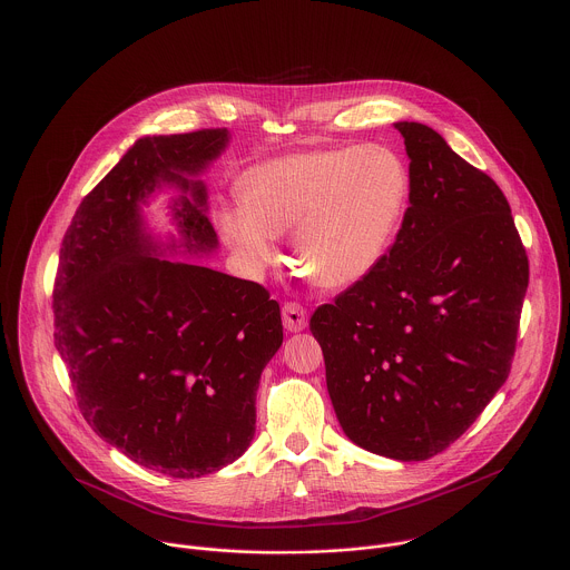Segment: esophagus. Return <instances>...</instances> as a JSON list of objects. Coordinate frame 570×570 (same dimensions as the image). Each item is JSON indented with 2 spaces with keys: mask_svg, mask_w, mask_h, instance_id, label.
<instances>
[{
  "mask_svg": "<svg viewBox=\"0 0 570 570\" xmlns=\"http://www.w3.org/2000/svg\"><path fill=\"white\" fill-rule=\"evenodd\" d=\"M283 325L287 332H303L307 327V312L298 303L283 305Z\"/></svg>",
  "mask_w": 570,
  "mask_h": 570,
  "instance_id": "esophagus-1",
  "label": "esophagus"
}]
</instances>
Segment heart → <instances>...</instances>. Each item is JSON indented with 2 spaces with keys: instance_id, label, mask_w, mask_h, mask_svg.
Segmentation results:
<instances>
[{
  "instance_id": "heart-1",
  "label": "heart",
  "mask_w": 570,
  "mask_h": 570,
  "mask_svg": "<svg viewBox=\"0 0 570 570\" xmlns=\"http://www.w3.org/2000/svg\"><path fill=\"white\" fill-rule=\"evenodd\" d=\"M240 203H223L216 227L247 269L276 258L292 229L294 267L323 289H347L385 256L407 207L410 174L383 145H343L276 156L240 176Z\"/></svg>"
}]
</instances>
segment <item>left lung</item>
Masks as SVG:
<instances>
[{
	"mask_svg": "<svg viewBox=\"0 0 570 570\" xmlns=\"http://www.w3.org/2000/svg\"><path fill=\"white\" fill-rule=\"evenodd\" d=\"M410 158V207L361 283L309 330L327 392L356 445L423 461L456 441L505 383L528 256L497 183L419 122L394 125Z\"/></svg>",
	"mask_w": 570,
	"mask_h": 570,
	"instance_id": "1",
	"label": "left lung"
}]
</instances>
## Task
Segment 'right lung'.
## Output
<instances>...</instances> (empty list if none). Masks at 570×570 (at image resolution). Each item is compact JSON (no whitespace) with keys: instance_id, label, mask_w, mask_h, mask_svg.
Listing matches in <instances>:
<instances>
[{"instance_id":"1","label":"right lung","mask_w":570,"mask_h":570,"mask_svg":"<svg viewBox=\"0 0 570 570\" xmlns=\"http://www.w3.org/2000/svg\"><path fill=\"white\" fill-rule=\"evenodd\" d=\"M227 145V129L140 138L80 203L53 289L56 347L87 423L176 479L216 472L249 448L258 381L283 343L281 307L263 285L163 258L218 247L196 178ZM163 184L184 191V240L167 248L139 214Z\"/></svg>"}]
</instances>
